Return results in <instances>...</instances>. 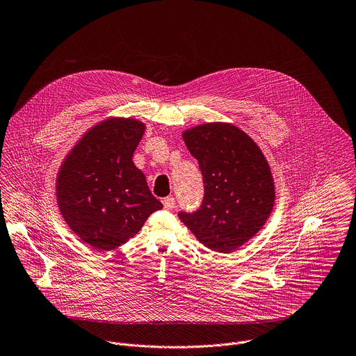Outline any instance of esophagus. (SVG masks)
Returning <instances> with one entry per match:
<instances>
[{
  "mask_svg": "<svg viewBox=\"0 0 356 356\" xmlns=\"http://www.w3.org/2000/svg\"><path fill=\"white\" fill-rule=\"evenodd\" d=\"M162 204H163V207H165V209H173L175 208V205H176V201H175V198L173 197H166V198H163L162 200Z\"/></svg>",
  "mask_w": 356,
  "mask_h": 356,
  "instance_id": "obj_1",
  "label": "esophagus"
}]
</instances>
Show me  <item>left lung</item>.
I'll use <instances>...</instances> for the list:
<instances>
[{"mask_svg": "<svg viewBox=\"0 0 356 356\" xmlns=\"http://www.w3.org/2000/svg\"><path fill=\"white\" fill-rule=\"evenodd\" d=\"M183 140L198 161L204 200L195 212L179 218L205 247L233 252L270 216L275 183L269 163L254 140L230 123L195 126Z\"/></svg>", "mask_w": 356, "mask_h": 356, "instance_id": "obj_1", "label": "left lung"}]
</instances>
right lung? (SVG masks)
I'll return each mask as SVG.
<instances>
[{
    "mask_svg": "<svg viewBox=\"0 0 356 356\" xmlns=\"http://www.w3.org/2000/svg\"><path fill=\"white\" fill-rule=\"evenodd\" d=\"M144 130V123L131 118L106 119L79 140L59 169L60 215L97 251L124 244L152 212L163 208L133 163Z\"/></svg>",
    "mask_w": 356,
    "mask_h": 356,
    "instance_id": "right-lung-1",
    "label": "right lung"
}]
</instances>
